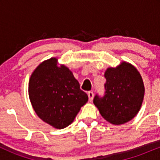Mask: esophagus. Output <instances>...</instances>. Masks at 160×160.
<instances>
[{
	"label": "esophagus",
	"instance_id": "34e87169",
	"mask_svg": "<svg viewBox=\"0 0 160 160\" xmlns=\"http://www.w3.org/2000/svg\"><path fill=\"white\" fill-rule=\"evenodd\" d=\"M88 96H89V102H92L93 99V97H94V93H93V92H88Z\"/></svg>",
	"mask_w": 160,
	"mask_h": 160
}]
</instances>
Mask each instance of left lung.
<instances>
[{
	"mask_svg": "<svg viewBox=\"0 0 160 160\" xmlns=\"http://www.w3.org/2000/svg\"><path fill=\"white\" fill-rule=\"evenodd\" d=\"M106 83L103 97L95 96L93 103L102 117L113 125L124 124L138 113L144 96L140 73L132 65L122 62L104 73Z\"/></svg>",
	"mask_w": 160,
	"mask_h": 160,
	"instance_id": "1",
	"label": "left lung"
}]
</instances>
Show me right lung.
Masks as SVG:
<instances>
[{
    "instance_id": "obj_1",
    "label": "right lung",
    "mask_w": 160,
    "mask_h": 160,
    "mask_svg": "<svg viewBox=\"0 0 160 160\" xmlns=\"http://www.w3.org/2000/svg\"><path fill=\"white\" fill-rule=\"evenodd\" d=\"M28 95L37 115L50 126L64 128L72 123L88 95L80 88L73 73L58 59L40 63L31 75Z\"/></svg>"
}]
</instances>
